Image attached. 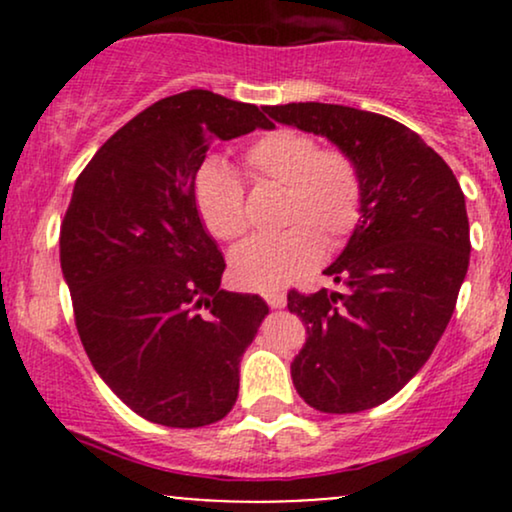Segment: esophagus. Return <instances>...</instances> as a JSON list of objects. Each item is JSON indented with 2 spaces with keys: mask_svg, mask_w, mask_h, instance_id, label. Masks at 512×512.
<instances>
[{
  "mask_svg": "<svg viewBox=\"0 0 512 512\" xmlns=\"http://www.w3.org/2000/svg\"><path fill=\"white\" fill-rule=\"evenodd\" d=\"M264 301H267L269 305H272V308H284L286 296H284V291L274 289V291H267V293H264Z\"/></svg>",
  "mask_w": 512,
  "mask_h": 512,
  "instance_id": "34e87169",
  "label": "esophagus"
}]
</instances>
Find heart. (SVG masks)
<instances>
[{"label": "heart", "instance_id": "1", "mask_svg": "<svg viewBox=\"0 0 512 512\" xmlns=\"http://www.w3.org/2000/svg\"><path fill=\"white\" fill-rule=\"evenodd\" d=\"M252 180L284 187L281 226L276 236L252 238L231 252V276L252 291H274L320 262L327 248H339L363 216L361 166L342 149H320V142L298 129H272L243 154ZM195 204L214 238L238 240L248 231L245 190L221 158H209L195 175Z\"/></svg>", "mask_w": 512, "mask_h": 512}]
</instances>
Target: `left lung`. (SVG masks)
Returning a JSON list of instances; mask_svg holds the SVG:
<instances>
[{
  "label": "left lung",
  "mask_w": 512,
  "mask_h": 512,
  "mask_svg": "<svg viewBox=\"0 0 512 512\" xmlns=\"http://www.w3.org/2000/svg\"><path fill=\"white\" fill-rule=\"evenodd\" d=\"M267 113L322 134L361 166V223L325 269L344 289L286 298L308 332L291 363L298 395L325 414L373 409L419 373L455 310L472 250L460 182L392 117L330 103Z\"/></svg>",
  "instance_id": "8db88e82"
}]
</instances>
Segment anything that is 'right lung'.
<instances>
[{"instance_id":"1","label":"right lung","mask_w":512,"mask_h":512,"mask_svg":"<svg viewBox=\"0 0 512 512\" xmlns=\"http://www.w3.org/2000/svg\"><path fill=\"white\" fill-rule=\"evenodd\" d=\"M272 127L257 105L195 91L117 129L76 178L60 228L62 274L88 358L129 409L199 428L233 409L240 356L269 305L221 289L195 175L211 142Z\"/></svg>"}]
</instances>
